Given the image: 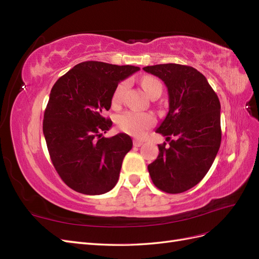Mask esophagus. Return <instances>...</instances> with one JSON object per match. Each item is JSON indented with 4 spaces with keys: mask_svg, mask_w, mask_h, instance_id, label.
Here are the masks:
<instances>
[{
    "mask_svg": "<svg viewBox=\"0 0 259 259\" xmlns=\"http://www.w3.org/2000/svg\"><path fill=\"white\" fill-rule=\"evenodd\" d=\"M133 144H134V146H135V147H140V146H142V145L144 144V142H143V140L134 139V142H133Z\"/></svg>",
    "mask_w": 259,
    "mask_h": 259,
    "instance_id": "obj_1",
    "label": "esophagus"
}]
</instances>
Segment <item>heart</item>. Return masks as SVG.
<instances>
[{"label":"heart","instance_id":"b5f03b06","mask_svg":"<svg viewBox=\"0 0 259 259\" xmlns=\"http://www.w3.org/2000/svg\"><path fill=\"white\" fill-rule=\"evenodd\" d=\"M126 86V82H121L116 86L112 94L111 99V103L113 106H117L122 103ZM142 86L148 95H150V94L156 89H162L161 82L153 76H144L142 79ZM115 122L122 132L134 137H142L155 123V119L150 113L126 111L120 115H117Z\"/></svg>","mask_w":259,"mask_h":259}]
</instances>
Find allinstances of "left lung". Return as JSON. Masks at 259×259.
Returning a JSON list of instances; mask_svg holds the SVG:
<instances>
[{
	"instance_id": "obj_1",
	"label": "left lung",
	"mask_w": 259,
	"mask_h": 259,
	"mask_svg": "<svg viewBox=\"0 0 259 259\" xmlns=\"http://www.w3.org/2000/svg\"><path fill=\"white\" fill-rule=\"evenodd\" d=\"M165 83L169 108L156 133L166 136L159 155L148 165L156 188L182 193L198 185L213 164L222 142L221 103L206 77L177 64L145 67ZM173 137L174 139L170 138Z\"/></svg>"
}]
</instances>
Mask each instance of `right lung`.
<instances>
[{
  "label": "right lung",
  "instance_id": "right-lung-1",
  "mask_svg": "<svg viewBox=\"0 0 259 259\" xmlns=\"http://www.w3.org/2000/svg\"><path fill=\"white\" fill-rule=\"evenodd\" d=\"M138 70L135 66L84 61L54 84L43 133L55 169L74 191L103 194L116 185L133 142L124 133L104 137L112 121L103 113L110 109L119 82Z\"/></svg>",
  "mask_w": 259,
  "mask_h": 259
}]
</instances>
